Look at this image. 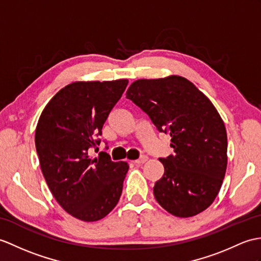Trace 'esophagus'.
I'll return each mask as SVG.
<instances>
[{
    "label": "esophagus",
    "mask_w": 261,
    "mask_h": 261,
    "mask_svg": "<svg viewBox=\"0 0 261 261\" xmlns=\"http://www.w3.org/2000/svg\"><path fill=\"white\" fill-rule=\"evenodd\" d=\"M147 160H148V155L142 154V155L140 156V158L136 160V163H138V165H141V163H144Z\"/></svg>",
    "instance_id": "esophagus-1"
}]
</instances>
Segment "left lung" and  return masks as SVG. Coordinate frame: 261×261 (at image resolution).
<instances>
[{
	"mask_svg": "<svg viewBox=\"0 0 261 261\" xmlns=\"http://www.w3.org/2000/svg\"><path fill=\"white\" fill-rule=\"evenodd\" d=\"M160 132L170 135L174 153L155 182V200L169 214L196 216L214 202L227 169V132L211 101L186 77L138 80L126 91Z\"/></svg>",
	"mask_w": 261,
	"mask_h": 261,
	"instance_id": "left-lung-1",
	"label": "left lung"
}]
</instances>
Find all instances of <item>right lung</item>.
Returning <instances> with one entry per match:
<instances>
[{
	"label": "right lung",
	"instance_id": "right-lung-1",
	"mask_svg": "<svg viewBox=\"0 0 261 261\" xmlns=\"http://www.w3.org/2000/svg\"><path fill=\"white\" fill-rule=\"evenodd\" d=\"M128 86V80L73 82L47 103L35 130L40 166L53 197L82 221H96L116 207L129 170L101 151L102 128ZM108 149V147H107Z\"/></svg>",
	"mask_w": 261,
	"mask_h": 261
}]
</instances>
